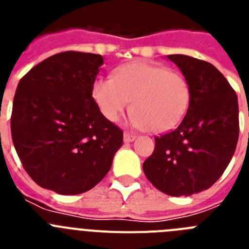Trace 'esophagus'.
Wrapping results in <instances>:
<instances>
[{"instance_id": "34e87169", "label": "esophagus", "mask_w": 249, "mask_h": 249, "mask_svg": "<svg viewBox=\"0 0 249 249\" xmlns=\"http://www.w3.org/2000/svg\"><path fill=\"white\" fill-rule=\"evenodd\" d=\"M123 140H124V142H126V143H129V142H132V141L136 140V135H133V133H129V132H124V135H123Z\"/></svg>"}]
</instances>
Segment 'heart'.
<instances>
[{"instance_id":"heart-1","label":"heart","mask_w":249,"mask_h":249,"mask_svg":"<svg viewBox=\"0 0 249 249\" xmlns=\"http://www.w3.org/2000/svg\"><path fill=\"white\" fill-rule=\"evenodd\" d=\"M92 96L109 121H117L133 100L132 123L160 133L183 120L190 107L191 87L183 74L166 66L132 62L118 68L113 78H96Z\"/></svg>"}]
</instances>
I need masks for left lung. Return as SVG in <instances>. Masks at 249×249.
Returning <instances> with one entry per match:
<instances>
[{
	"instance_id": "1",
	"label": "left lung",
	"mask_w": 249,
	"mask_h": 249,
	"mask_svg": "<svg viewBox=\"0 0 249 249\" xmlns=\"http://www.w3.org/2000/svg\"><path fill=\"white\" fill-rule=\"evenodd\" d=\"M167 57L190 83V107L177 128L155 137L143 172L160 192L191 196L208 190L230 164L239 135L238 101L210 62L186 54Z\"/></svg>"
}]
</instances>
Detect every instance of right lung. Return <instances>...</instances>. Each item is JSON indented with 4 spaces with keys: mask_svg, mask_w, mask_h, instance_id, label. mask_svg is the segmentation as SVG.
Returning <instances> with one entry per match:
<instances>
[{
    "mask_svg": "<svg viewBox=\"0 0 249 249\" xmlns=\"http://www.w3.org/2000/svg\"><path fill=\"white\" fill-rule=\"evenodd\" d=\"M101 54L66 51L22 77L13 98L12 141L42 188L80 195L100 183L123 143V131L101 113L92 86Z\"/></svg>",
    "mask_w": 249,
    "mask_h": 249,
    "instance_id": "add662e5",
    "label": "right lung"
}]
</instances>
